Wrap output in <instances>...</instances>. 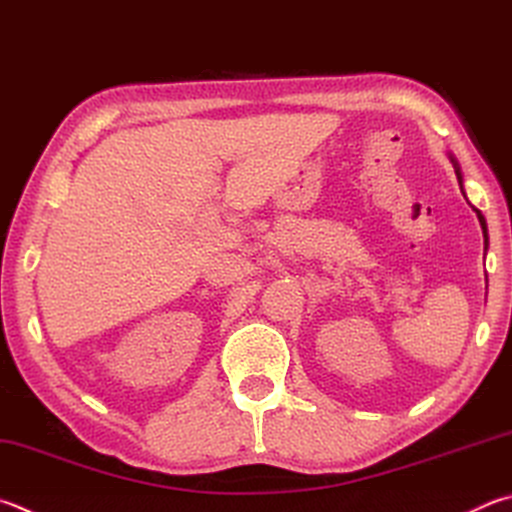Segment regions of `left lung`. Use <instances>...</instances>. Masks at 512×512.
I'll use <instances>...</instances> for the list:
<instances>
[{"instance_id": "left-lung-1", "label": "left lung", "mask_w": 512, "mask_h": 512, "mask_svg": "<svg viewBox=\"0 0 512 512\" xmlns=\"http://www.w3.org/2000/svg\"><path fill=\"white\" fill-rule=\"evenodd\" d=\"M448 159H450V163L454 165V172H457V179H459V185H461V192H463V197H466V190H463V172H461V165H459V161L454 159V154H450L448 152ZM468 199V197H466ZM472 210L477 212V217H479V224H481V230H483V241H486V248H488V224H486V217L481 215V212L472 206Z\"/></svg>"}]
</instances>
